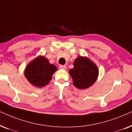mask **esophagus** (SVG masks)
Here are the masks:
<instances>
[{
  "label": "esophagus",
  "instance_id": "34e87169",
  "mask_svg": "<svg viewBox=\"0 0 132 132\" xmlns=\"http://www.w3.org/2000/svg\"><path fill=\"white\" fill-rule=\"evenodd\" d=\"M59 68L60 69H63V70H66V68H67V67H66L65 65H60L59 66Z\"/></svg>",
  "mask_w": 132,
  "mask_h": 132
}]
</instances>
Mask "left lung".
I'll return each mask as SVG.
<instances>
[{
    "label": "left lung",
    "instance_id": "1",
    "mask_svg": "<svg viewBox=\"0 0 132 132\" xmlns=\"http://www.w3.org/2000/svg\"><path fill=\"white\" fill-rule=\"evenodd\" d=\"M73 79V84L77 88L85 89L90 87L96 81L98 69L90 59L80 56L73 62V68L69 71Z\"/></svg>",
    "mask_w": 132,
    "mask_h": 132
}]
</instances>
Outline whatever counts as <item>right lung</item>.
I'll list each match as a JSON object with an SVG mask.
<instances>
[{
	"label": "right lung",
	"mask_w": 132,
	"mask_h": 132,
	"mask_svg": "<svg viewBox=\"0 0 132 132\" xmlns=\"http://www.w3.org/2000/svg\"><path fill=\"white\" fill-rule=\"evenodd\" d=\"M57 69L50 64L44 56H39L31 61L24 70V76L31 84L37 87L45 86L52 79Z\"/></svg>",
	"instance_id": "add662e5"
}]
</instances>
